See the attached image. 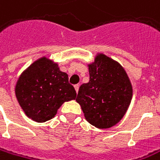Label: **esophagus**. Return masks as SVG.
<instances>
[{
    "label": "esophagus",
    "mask_w": 160,
    "mask_h": 160,
    "mask_svg": "<svg viewBox=\"0 0 160 160\" xmlns=\"http://www.w3.org/2000/svg\"><path fill=\"white\" fill-rule=\"evenodd\" d=\"M74 88H75V90H76V92L78 93V91H79V88H80V85H79V84L75 85L74 86Z\"/></svg>",
    "instance_id": "obj_1"
}]
</instances>
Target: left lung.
Segmentation results:
<instances>
[{"label":"left lung","instance_id":"1","mask_svg":"<svg viewBox=\"0 0 160 160\" xmlns=\"http://www.w3.org/2000/svg\"><path fill=\"white\" fill-rule=\"evenodd\" d=\"M88 66L89 81L80 86L76 101L88 122L97 128H110L121 120L129 107L132 84L124 68L102 53Z\"/></svg>","mask_w":160,"mask_h":160}]
</instances>
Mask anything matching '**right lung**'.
<instances>
[{
	"label": "right lung",
	"instance_id": "1",
	"mask_svg": "<svg viewBox=\"0 0 160 160\" xmlns=\"http://www.w3.org/2000/svg\"><path fill=\"white\" fill-rule=\"evenodd\" d=\"M15 93L25 115L40 123L54 118L63 102L73 100L77 95L67 73L46 57L34 61L21 73Z\"/></svg>",
	"mask_w": 160,
	"mask_h": 160
}]
</instances>
